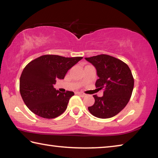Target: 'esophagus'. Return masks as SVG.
<instances>
[{
  "label": "esophagus",
  "mask_w": 158,
  "mask_h": 158,
  "mask_svg": "<svg viewBox=\"0 0 158 158\" xmlns=\"http://www.w3.org/2000/svg\"><path fill=\"white\" fill-rule=\"evenodd\" d=\"M77 94H78V95L82 96V97H84V96H85V94H84V93H81V92H77Z\"/></svg>",
  "instance_id": "1"
}]
</instances>
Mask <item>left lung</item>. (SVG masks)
<instances>
[{"mask_svg": "<svg viewBox=\"0 0 158 158\" xmlns=\"http://www.w3.org/2000/svg\"><path fill=\"white\" fill-rule=\"evenodd\" d=\"M95 67L99 78L98 89H104L102 97L93 95L94 105L89 106L90 113L99 118H109L119 113L129 102L134 88V79L127 64L105 54L85 58Z\"/></svg>", "mask_w": 158, "mask_h": 158, "instance_id": "1", "label": "left lung"}]
</instances>
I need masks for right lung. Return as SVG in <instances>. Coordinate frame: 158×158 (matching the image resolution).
Instances as JSON below:
<instances>
[{
  "instance_id": "right-lung-1",
  "label": "right lung",
  "mask_w": 158,
  "mask_h": 158,
  "mask_svg": "<svg viewBox=\"0 0 158 158\" xmlns=\"http://www.w3.org/2000/svg\"><path fill=\"white\" fill-rule=\"evenodd\" d=\"M83 57L44 55L32 60L21 73L19 90L25 105L37 116L54 118L66 110L73 91L60 93L53 85Z\"/></svg>"
}]
</instances>
